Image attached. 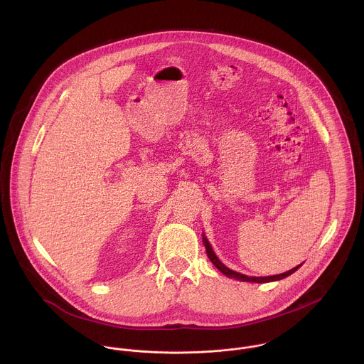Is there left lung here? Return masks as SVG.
Here are the masks:
<instances>
[{
  "label": "left lung",
  "instance_id": "obj_1",
  "mask_svg": "<svg viewBox=\"0 0 364 364\" xmlns=\"http://www.w3.org/2000/svg\"><path fill=\"white\" fill-rule=\"evenodd\" d=\"M203 244H205V247H206V252H208V259L211 260V263L223 273V274H225V276H228V277H232V279H237V280H241V282H252V283H267V282H276V280H282V279H284V277H287V276H290L291 273H294L301 264H299V266H296V267H293V269H290V270H287V272H284V273H280V274H273V276H264V277H255V276H247V274H242V273H238V272H235V270H231V269H228L224 263H221V260L217 258V255L214 254V251H213V248H211V245H210V242L208 241V238L205 237V234H203Z\"/></svg>",
  "mask_w": 364,
  "mask_h": 364
}]
</instances>
